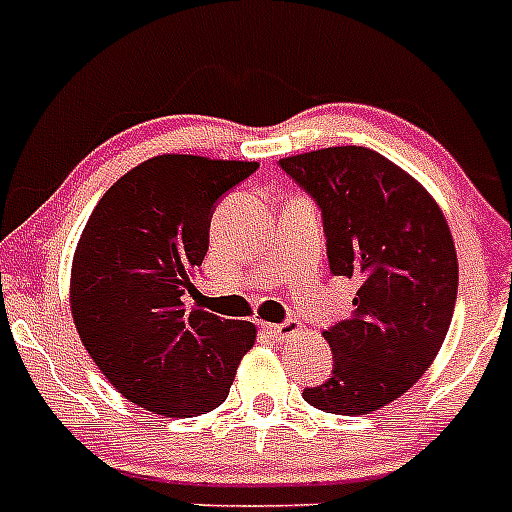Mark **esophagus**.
Masks as SVG:
<instances>
[{"label":"esophagus","mask_w":512,"mask_h":512,"mask_svg":"<svg viewBox=\"0 0 512 512\" xmlns=\"http://www.w3.org/2000/svg\"><path fill=\"white\" fill-rule=\"evenodd\" d=\"M271 336L277 338V341H289V338L300 336L302 325L297 320H287V323H274V325H266Z\"/></svg>","instance_id":"obj_1"}]
</instances>
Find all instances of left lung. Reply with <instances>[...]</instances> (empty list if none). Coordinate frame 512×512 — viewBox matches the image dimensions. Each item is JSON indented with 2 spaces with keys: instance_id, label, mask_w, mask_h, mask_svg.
Masks as SVG:
<instances>
[{
  "instance_id": "8db88e82",
  "label": "left lung",
  "mask_w": 512,
  "mask_h": 512,
  "mask_svg": "<svg viewBox=\"0 0 512 512\" xmlns=\"http://www.w3.org/2000/svg\"><path fill=\"white\" fill-rule=\"evenodd\" d=\"M279 166L320 205L330 271L359 284L351 315L323 330L333 377L302 397L325 413H374L423 377L449 333L459 287L449 223L418 179L372 148H320Z\"/></svg>"
}]
</instances>
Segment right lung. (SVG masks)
Instances as JSON below:
<instances>
[{"label": "right lung", "mask_w": 512, "mask_h": 512, "mask_svg": "<svg viewBox=\"0 0 512 512\" xmlns=\"http://www.w3.org/2000/svg\"><path fill=\"white\" fill-rule=\"evenodd\" d=\"M256 161L164 153L120 176L89 215L71 264V315L104 379L166 418L223 405L256 325L189 307L212 207Z\"/></svg>", "instance_id": "1"}]
</instances>
